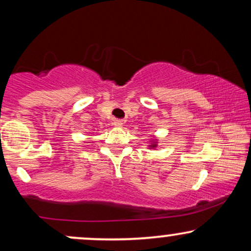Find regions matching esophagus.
<instances>
[{"label": "esophagus", "instance_id": "esophagus-1", "mask_svg": "<svg viewBox=\"0 0 251 251\" xmlns=\"http://www.w3.org/2000/svg\"><path fill=\"white\" fill-rule=\"evenodd\" d=\"M114 126H117V127H122L123 126V120H120V119H117V120H114Z\"/></svg>", "mask_w": 251, "mask_h": 251}]
</instances>
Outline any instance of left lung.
I'll list each match as a JSON object with an SVG mask.
<instances>
[{
    "label": "left lung",
    "mask_w": 251,
    "mask_h": 251,
    "mask_svg": "<svg viewBox=\"0 0 251 251\" xmlns=\"http://www.w3.org/2000/svg\"><path fill=\"white\" fill-rule=\"evenodd\" d=\"M153 148H154V145H153Z\"/></svg>",
    "instance_id": "left-lung-1"
}]
</instances>
